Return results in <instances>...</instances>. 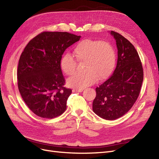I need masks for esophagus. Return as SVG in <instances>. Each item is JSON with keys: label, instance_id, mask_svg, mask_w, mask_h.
<instances>
[{"label": "esophagus", "instance_id": "34e87169", "mask_svg": "<svg viewBox=\"0 0 159 159\" xmlns=\"http://www.w3.org/2000/svg\"><path fill=\"white\" fill-rule=\"evenodd\" d=\"M83 89H72V91L73 92H81V91H83Z\"/></svg>", "mask_w": 159, "mask_h": 159}]
</instances>
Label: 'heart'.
<instances>
[{
    "instance_id": "1",
    "label": "heart",
    "mask_w": 159,
    "mask_h": 159,
    "mask_svg": "<svg viewBox=\"0 0 159 159\" xmlns=\"http://www.w3.org/2000/svg\"><path fill=\"white\" fill-rule=\"evenodd\" d=\"M74 52L79 62H86V72L76 74L68 80L67 83L71 88L83 89L94 84L98 79L107 78L116 63L115 50L108 42L85 39L75 46ZM61 68L66 75H74L76 71L77 61L71 54H66L61 60Z\"/></svg>"
}]
</instances>
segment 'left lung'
<instances>
[{
	"mask_svg": "<svg viewBox=\"0 0 159 159\" xmlns=\"http://www.w3.org/2000/svg\"><path fill=\"white\" fill-rule=\"evenodd\" d=\"M111 34L116 40L117 66L113 74L95 88L93 111L103 119L115 120L127 113L137 101L143 81V69L131 43L116 32Z\"/></svg>",
	"mask_w": 159,
	"mask_h": 159,
	"instance_id": "left-lung-1",
	"label": "left lung"
}]
</instances>
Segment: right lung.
<instances>
[{
	"label": "right lung",
	"mask_w": 159,
	"mask_h": 159,
	"mask_svg": "<svg viewBox=\"0 0 159 159\" xmlns=\"http://www.w3.org/2000/svg\"><path fill=\"white\" fill-rule=\"evenodd\" d=\"M80 38L67 32H43L24 49L18 66V88L37 116L53 119L66 111L71 89L64 87L61 56Z\"/></svg>",
	"instance_id": "right-lung-1"
}]
</instances>
